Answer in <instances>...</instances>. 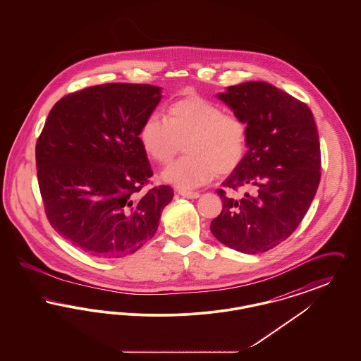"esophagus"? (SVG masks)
I'll return each instance as SVG.
<instances>
[{
    "mask_svg": "<svg viewBox=\"0 0 361 361\" xmlns=\"http://www.w3.org/2000/svg\"><path fill=\"white\" fill-rule=\"evenodd\" d=\"M183 197H185V199H197L200 195L197 193V192H189V190H180L178 192Z\"/></svg>",
    "mask_w": 361,
    "mask_h": 361,
    "instance_id": "esophagus-1",
    "label": "esophagus"
}]
</instances>
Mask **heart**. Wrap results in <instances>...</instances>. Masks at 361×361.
<instances>
[{
    "mask_svg": "<svg viewBox=\"0 0 361 361\" xmlns=\"http://www.w3.org/2000/svg\"><path fill=\"white\" fill-rule=\"evenodd\" d=\"M139 139L155 162L168 164L185 143V154L162 172V180L183 190L206 185L216 174L240 166L247 143L245 121L200 96L173 103L166 121L152 115L143 123Z\"/></svg>",
    "mask_w": 361,
    "mask_h": 361,
    "instance_id": "b5f03b06",
    "label": "heart"
}]
</instances>
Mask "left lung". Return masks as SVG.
<instances>
[{
	"instance_id": "left-lung-1",
	"label": "left lung",
	"mask_w": 361,
	"mask_h": 361,
	"mask_svg": "<svg viewBox=\"0 0 361 361\" xmlns=\"http://www.w3.org/2000/svg\"><path fill=\"white\" fill-rule=\"evenodd\" d=\"M247 128V152L224 188L212 235L240 253L257 255L287 240L305 218L321 178V149L309 106L264 81L228 86L216 94Z\"/></svg>"
}]
</instances>
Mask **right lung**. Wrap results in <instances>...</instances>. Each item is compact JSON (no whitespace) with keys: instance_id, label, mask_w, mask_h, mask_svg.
<instances>
[{"instance_id":"add662e5","label":"right lung","mask_w":361,"mask_h":361,"mask_svg":"<svg viewBox=\"0 0 361 361\" xmlns=\"http://www.w3.org/2000/svg\"><path fill=\"white\" fill-rule=\"evenodd\" d=\"M161 87L105 84L52 106L36 142L37 181L54 230L90 256L133 255L154 237L173 189L153 176L139 134Z\"/></svg>"}]
</instances>
